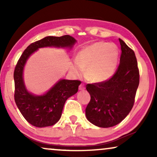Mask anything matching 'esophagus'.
I'll use <instances>...</instances> for the list:
<instances>
[{
  "label": "esophagus",
  "mask_w": 157,
  "mask_h": 157,
  "mask_svg": "<svg viewBox=\"0 0 157 157\" xmlns=\"http://www.w3.org/2000/svg\"><path fill=\"white\" fill-rule=\"evenodd\" d=\"M78 89H79V90H81V91H82V90H84V89H85V86H84V84H83V83H81V84L80 86H79Z\"/></svg>",
  "instance_id": "obj_1"
}]
</instances>
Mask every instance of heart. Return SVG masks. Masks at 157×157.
Listing matches in <instances>:
<instances>
[{
	"label": "heart",
	"instance_id": "b5f03b06",
	"mask_svg": "<svg viewBox=\"0 0 157 157\" xmlns=\"http://www.w3.org/2000/svg\"><path fill=\"white\" fill-rule=\"evenodd\" d=\"M119 59V49L115 44L99 41L83 48L79 52L73 71L78 76L83 74L92 82H101L109 79L114 73Z\"/></svg>",
	"mask_w": 157,
	"mask_h": 157
}]
</instances>
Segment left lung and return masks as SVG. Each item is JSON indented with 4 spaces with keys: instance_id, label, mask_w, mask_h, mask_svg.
<instances>
[{
    "instance_id": "1",
    "label": "left lung",
    "mask_w": 157,
    "mask_h": 157,
    "mask_svg": "<svg viewBox=\"0 0 157 157\" xmlns=\"http://www.w3.org/2000/svg\"><path fill=\"white\" fill-rule=\"evenodd\" d=\"M121 54L115 74L109 80L86 85L91 100L86 109L87 119L98 127L109 128L126 117L134 104L139 83L136 58L119 38Z\"/></svg>"
}]
</instances>
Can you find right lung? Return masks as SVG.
<instances>
[{"label":"right lung","instance_id":"add662e5","mask_svg":"<svg viewBox=\"0 0 157 157\" xmlns=\"http://www.w3.org/2000/svg\"><path fill=\"white\" fill-rule=\"evenodd\" d=\"M76 40L66 35L46 36L32 43L23 51L14 70V98L19 111L25 120L36 127L54 125L61 117L66 101L77 93L81 81L61 79L43 95H34L28 91L23 81V68L31 55L40 48L56 47L72 48Z\"/></svg>","mask_w":157,"mask_h":157}]
</instances>
